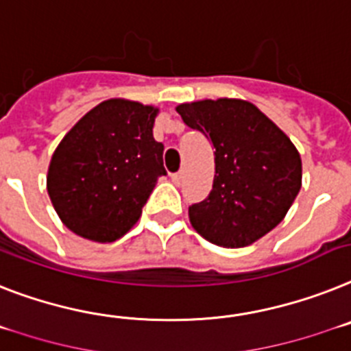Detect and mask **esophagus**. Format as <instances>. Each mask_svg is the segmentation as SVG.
Returning a JSON list of instances; mask_svg holds the SVG:
<instances>
[{
  "label": "esophagus",
  "instance_id": "obj_1",
  "mask_svg": "<svg viewBox=\"0 0 351 351\" xmlns=\"http://www.w3.org/2000/svg\"><path fill=\"white\" fill-rule=\"evenodd\" d=\"M182 178H184V173H182V171H178V173H173V175H171V180L175 182V184H180Z\"/></svg>",
  "mask_w": 351,
  "mask_h": 351
}]
</instances>
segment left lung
I'll return each instance as SVG.
<instances>
[{"label":"left lung","mask_w":351,"mask_h":351,"mask_svg":"<svg viewBox=\"0 0 351 351\" xmlns=\"http://www.w3.org/2000/svg\"><path fill=\"white\" fill-rule=\"evenodd\" d=\"M212 146L216 175L207 198L189 207L194 230L223 248H243L285 217L302 187V158L278 126L244 99L176 107Z\"/></svg>","instance_id":"obj_1"}]
</instances>
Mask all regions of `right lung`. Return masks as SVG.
I'll list each match as a JSON object with an SVG mask.
<instances>
[{"label":"right lung","mask_w":351,"mask_h":351,"mask_svg":"<svg viewBox=\"0 0 351 351\" xmlns=\"http://www.w3.org/2000/svg\"><path fill=\"white\" fill-rule=\"evenodd\" d=\"M158 108L107 99L89 110L53 153L48 194L62 223L96 243L119 239L143 214L164 144L153 139Z\"/></svg>","instance_id":"obj_1"}]
</instances>
